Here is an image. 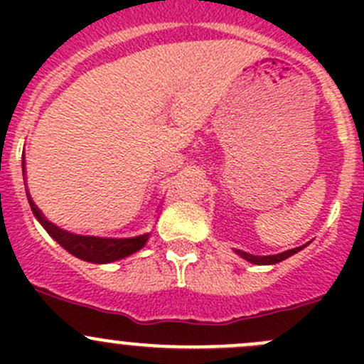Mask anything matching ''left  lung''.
Here are the masks:
<instances>
[{
    "mask_svg": "<svg viewBox=\"0 0 364 364\" xmlns=\"http://www.w3.org/2000/svg\"><path fill=\"white\" fill-rule=\"evenodd\" d=\"M304 247H297V248H292V250H287L284 253H278V255H264V257H259V255H252V253H247V252H240L236 250L237 253H240L243 259H247L248 262H253V264H277V262H282V260H285L287 257L294 255L296 252L303 250Z\"/></svg>",
    "mask_w": 364,
    "mask_h": 364,
    "instance_id": "8db88e82",
    "label": "left lung"
}]
</instances>
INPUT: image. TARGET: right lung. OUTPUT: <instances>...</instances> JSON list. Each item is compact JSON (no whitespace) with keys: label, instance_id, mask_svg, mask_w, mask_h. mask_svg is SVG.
Segmentation results:
<instances>
[{"label":"right lung","instance_id":"right-lung-1","mask_svg":"<svg viewBox=\"0 0 364 364\" xmlns=\"http://www.w3.org/2000/svg\"><path fill=\"white\" fill-rule=\"evenodd\" d=\"M28 200L33 213H35L38 222L43 225V229L49 232V236L53 237V240H56L58 243H60L65 250L72 253V255L79 257V259L82 260H87V262L104 264L112 262V260L117 259H123V257H128L134 252L141 250L149 237V234H144V236L127 237V240H109V237L77 236V234H70L67 230L58 229L54 223L46 220V216L40 213V209L36 208L35 203H33L31 199Z\"/></svg>","mask_w":364,"mask_h":364}]
</instances>
